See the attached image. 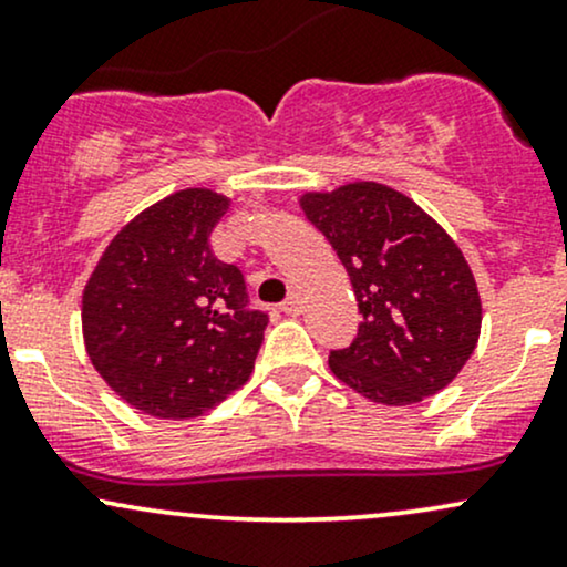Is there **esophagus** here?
Listing matches in <instances>:
<instances>
[{
	"instance_id": "obj_1",
	"label": "esophagus",
	"mask_w": 567,
	"mask_h": 567,
	"mask_svg": "<svg viewBox=\"0 0 567 567\" xmlns=\"http://www.w3.org/2000/svg\"><path fill=\"white\" fill-rule=\"evenodd\" d=\"M303 309V298H301V292H296L292 290L288 298H285L282 301V311L285 315H298V311Z\"/></svg>"
}]
</instances>
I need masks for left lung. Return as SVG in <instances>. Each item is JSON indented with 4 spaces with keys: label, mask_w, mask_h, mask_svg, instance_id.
<instances>
[{
    "label": "left lung",
    "mask_w": 567,
    "mask_h": 567,
    "mask_svg": "<svg viewBox=\"0 0 567 567\" xmlns=\"http://www.w3.org/2000/svg\"><path fill=\"white\" fill-rule=\"evenodd\" d=\"M306 218L347 266L362 322L330 370L383 405L445 389L480 338L483 306L470 264L442 226L394 188L349 184L303 194Z\"/></svg>",
    "instance_id": "obj_1"
}]
</instances>
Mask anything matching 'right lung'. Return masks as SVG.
<instances>
[{"label": "right lung", "instance_id": "obj_1", "mask_svg": "<svg viewBox=\"0 0 567 567\" xmlns=\"http://www.w3.org/2000/svg\"><path fill=\"white\" fill-rule=\"evenodd\" d=\"M229 199L171 194L112 239L82 298L84 347L101 379L154 419H197L250 379L269 315L210 234Z\"/></svg>", "mask_w": 567, "mask_h": 567}]
</instances>
